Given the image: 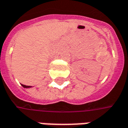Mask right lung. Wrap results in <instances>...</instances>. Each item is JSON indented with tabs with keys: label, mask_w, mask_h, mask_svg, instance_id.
I'll use <instances>...</instances> for the list:
<instances>
[{
	"label": "right lung",
	"mask_w": 128,
	"mask_h": 128,
	"mask_svg": "<svg viewBox=\"0 0 128 128\" xmlns=\"http://www.w3.org/2000/svg\"><path fill=\"white\" fill-rule=\"evenodd\" d=\"M22 86L23 87H24V88H30L31 87V86H26V85H24V84H22Z\"/></svg>",
	"instance_id": "obj_1"
}]
</instances>
